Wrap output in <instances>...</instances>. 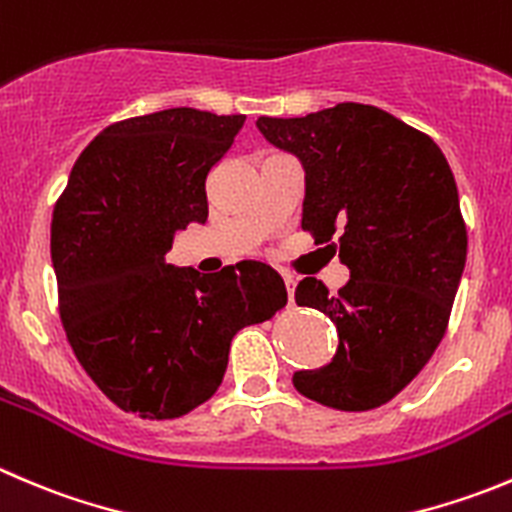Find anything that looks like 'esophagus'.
I'll return each instance as SVG.
<instances>
[{"label":"esophagus","mask_w":512,"mask_h":512,"mask_svg":"<svg viewBox=\"0 0 512 512\" xmlns=\"http://www.w3.org/2000/svg\"><path fill=\"white\" fill-rule=\"evenodd\" d=\"M285 287H287V297H290V302H295V280H292V277H285Z\"/></svg>","instance_id":"34e87169"}]
</instances>
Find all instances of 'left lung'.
I'll list each match as a JSON object with an SVG mask.
<instances>
[{
  "label": "left lung",
  "mask_w": 512,
  "mask_h": 512,
  "mask_svg": "<svg viewBox=\"0 0 512 512\" xmlns=\"http://www.w3.org/2000/svg\"><path fill=\"white\" fill-rule=\"evenodd\" d=\"M257 127L305 165L302 230L350 267L337 295L317 277L297 285V305L325 312L340 347L332 362L295 372L292 382L327 408H380L423 370L448 330L468 255L448 160L425 132L370 104L260 117Z\"/></svg>",
  "instance_id": "obj_1"
}]
</instances>
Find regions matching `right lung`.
Here are the masks:
<instances>
[{
	"mask_svg": "<svg viewBox=\"0 0 512 512\" xmlns=\"http://www.w3.org/2000/svg\"><path fill=\"white\" fill-rule=\"evenodd\" d=\"M245 114L162 109L104 127L52 212L57 305L67 340L119 410L192 413L220 388L230 342L287 305L270 265L200 275L172 267V235L207 222L205 182Z\"/></svg>",
	"mask_w": 512,
	"mask_h": 512,
	"instance_id": "right-lung-1",
	"label": "right lung"
}]
</instances>
